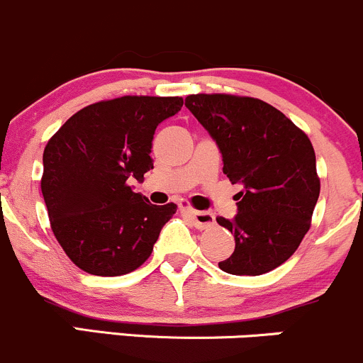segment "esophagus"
I'll return each mask as SVG.
<instances>
[{
    "label": "esophagus",
    "mask_w": 363,
    "mask_h": 363,
    "mask_svg": "<svg viewBox=\"0 0 363 363\" xmlns=\"http://www.w3.org/2000/svg\"><path fill=\"white\" fill-rule=\"evenodd\" d=\"M180 207H182V213L189 216V218L194 221V225L197 228H201V230L214 225V214L207 213V211H195V209H192V207L183 206V203Z\"/></svg>",
    "instance_id": "esophagus-1"
}]
</instances>
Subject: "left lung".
<instances>
[{
	"mask_svg": "<svg viewBox=\"0 0 363 363\" xmlns=\"http://www.w3.org/2000/svg\"><path fill=\"white\" fill-rule=\"evenodd\" d=\"M185 106L223 154V173L242 183L238 214L216 221L235 236L219 269L260 276L286 262L311 228L320 192L315 152L303 130L274 106L233 94H190Z\"/></svg>",
	"mask_w": 363,
	"mask_h": 363,
	"instance_id": "1",
	"label": "left lung"
}]
</instances>
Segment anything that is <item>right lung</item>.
Returning a JSON list of instances; mask_svg holds the SVG:
<instances>
[{"label":"right lung","instance_id":"add662e5","mask_svg":"<svg viewBox=\"0 0 363 363\" xmlns=\"http://www.w3.org/2000/svg\"><path fill=\"white\" fill-rule=\"evenodd\" d=\"M182 97L123 96L85 106L48 142L43 190L51 230L77 267L121 276L140 267L177 203L154 206L128 185L154 168L157 125Z\"/></svg>","mask_w":363,"mask_h":363}]
</instances>
